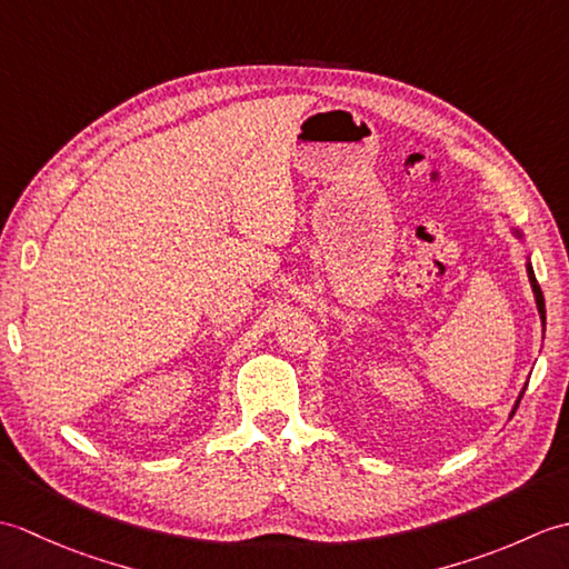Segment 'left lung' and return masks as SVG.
Listing matches in <instances>:
<instances>
[{
	"label": "left lung",
	"mask_w": 569,
	"mask_h": 569,
	"mask_svg": "<svg viewBox=\"0 0 569 569\" xmlns=\"http://www.w3.org/2000/svg\"><path fill=\"white\" fill-rule=\"evenodd\" d=\"M513 234H516L518 239H523V234L518 232V229H513ZM526 271H528V281H530V288H533V296H536V306H538V312H540V320H542V325H546V298H542V291H540L538 281H536V273H533V266H530V261L526 263ZM523 391H526V389H523ZM523 391H521V396H518V401H516V406H513V410H511V416L516 413L518 403H521Z\"/></svg>",
	"instance_id": "left-lung-1"
}]
</instances>
